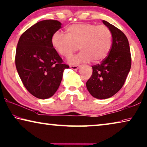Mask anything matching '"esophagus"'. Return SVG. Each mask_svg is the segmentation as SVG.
Instances as JSON below:
<instances>
[{
    "mask_svg": "<svg viewBox=\"0 0 147 147\" xmlns=\"http://www.w3.org/2000/svg\"><path fill=\"white\" fill-rule=\"evenodd\" d=\"M79 67H80V65H71V66H70V68H71L72 69H74V70L78 69Z\"/></svg>",
    "mask_w": 147,
    "mask_h": 147,
    "instance_id": "esophagus-1",
    "label": "esophagus"
}]
</instances>
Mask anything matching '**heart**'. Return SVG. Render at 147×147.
Listing matches in <instances>:
<instances>
[{"instance_id": "b5f03b06", "label": "heart", "mask_w": 147, "mask_h": 147, "mask_svg": "<svg viewBox=\"0 0 147 147\" xmlns=\"http://www.w3.org/2000/svg\"><path fill=\"white\" fill-rule=\"evenodd\" d=\"M67 34L55 32L52 44L62 56L68 57L80 48L82 52L69 59L71 63L98 62L105 57L111 50L112 32L105 25L78 23L67 28Z\"/></svg>"}]
</instances>
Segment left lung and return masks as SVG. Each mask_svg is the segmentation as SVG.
Masks as SVG:
<instances>
[{
  "label": "left lung",
  "mask_w": 147,
  "mask_h": 147,
  "mask_svg": "<svg viewBox=\"0 0 147 147\" xmlns=\"http://www.w3.org/2000/svg\"><path fill=\"white\" fill-rule=\"evenodd\" d=\"M103 23L112 32L113 44L109 55L101 63L92 66L93 73L86 82L90 94L97 99L109 98L119 91L131 69L129 42L124 32L106 21Z\"/></svg>",
  "instance_id": "1"
}]
</instances>
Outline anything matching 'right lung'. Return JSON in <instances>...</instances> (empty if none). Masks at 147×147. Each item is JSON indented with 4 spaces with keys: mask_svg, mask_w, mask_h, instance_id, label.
<instances>
[{
    "mask_svg": "<svg viewBox=\"0 0 147 147\" xmlns=\"http://www.w3.org/2000/svg\"><path fill=\"white\" fill-rule=\"evenodd\" d=\"M61 28L57 20H43L29 28L20 36L16 53V67L23 85L38 99L53 96L69 66L52 46L53 34Z\"/></svg>",
    "mask_w": 147,
    "mask_h": 147,
    "instance_id": "1",
    "label": "right lung"
}]
</instances>
